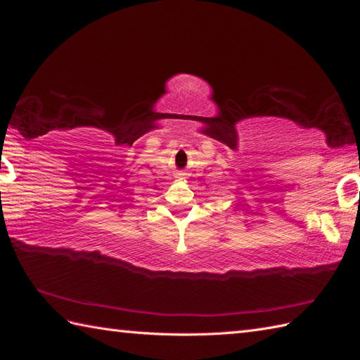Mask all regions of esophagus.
Segmentation results:
<instances>
[{
    "mask_svg": "<svg viewBox=\"0 0 360 360\" xmlns=\"http://www.w3.org/2000/svg\"><path fill=\"white\" fill-rule=\"evenodd\" d=\"M179 176H181V177H183V176H184V174H179Z\"/></svg>",
    "mask_w": 360,
    "mask_h": 360,
    "instance_id": "1",
    "label": "esophagus"
}]
</instances>
